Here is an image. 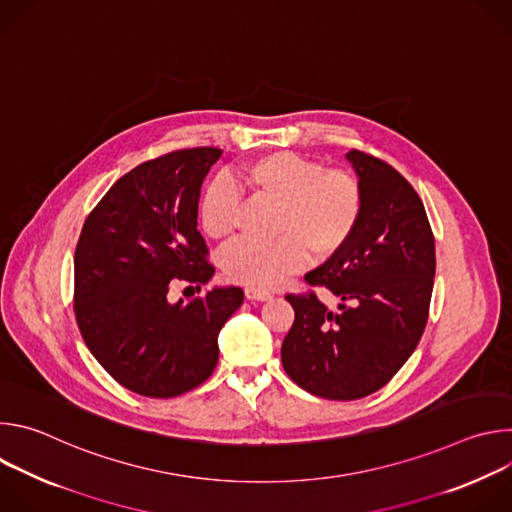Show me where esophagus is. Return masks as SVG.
<instances>
[{"instance_id":"obj_1","label":"esophagus","mask_w":512,"mask_h":512,"mask_svg":"<svg viewBox=\"0 0 512 512\" xmlns=\"http://www.w3.org/2000/svg\"><path fill=\"white\" fill-rule=\"evenodd\" d=\"M245 296L247 300H255V302H265V300H271V294H267V291H261V289H253V287H247L245 289Z\"/></svg>"}]
</instances>
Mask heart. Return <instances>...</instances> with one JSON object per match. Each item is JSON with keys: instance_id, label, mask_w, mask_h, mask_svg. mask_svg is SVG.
Instances as JSON below:
<instances>
[{"instance_id": "1", "label": "heart", "mask_w": 512, "mask_h": 512, "mask_svg": "<svg viewBox=\"0 0 512 512\" xmlns=\"http://www.w3.org/2000/svg\"><path fill=\"white\" fill-rule=\"evenodd\" d=\"M233 182L253 196L277 202L271 243L239 241L223 255V269L235 283L271 289L310 261L336 255L352 237L362 212L358 182L342 170L291 152H273L243 164ZM239 192L227 180H214L202 192L198 218L212 241L235 233Z\"/></svg>"}]
</instances>
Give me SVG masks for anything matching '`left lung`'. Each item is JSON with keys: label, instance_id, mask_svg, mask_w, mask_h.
<instances>
[{"label": "left lung", "instance_id": "1", "mask_svg": "<svg viewBox=\"0 0 512 512\" xmlns=\"http://www.w3.org/2000/svg\"><path fill=\"white\" fill-rule=\"evenodd\" d=\"M360 194V221L348 243L306 273L340 300L328 310L316 294L285 296L296 312L281 344L291 381L336 401L387 385L413 354L427 322L435 243L421 198L389 164L346 154Z\"/></svg>", "mask_w": 512, "mask_h": 512}]
</instances>
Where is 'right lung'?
<instances>
[{"label": "right lung", "instance_id": "right-lung-1", "mask_svg": "<svg viewBox=\"0 0 512 512\" xmlns=\"http://www.w3.org/2000/svg\"><path fill=\"white\" fill-rule=\"evenodd\" d=\"M216 148L139 164L85 221L75 251V314L101 367L125 389L168 399L204 383L218 362V332L241 308V287L168 302L172 279L214 275L198 233V200Z\"/></svg>", "mask_w": 512, "mask_h": 512}]
</instances>
